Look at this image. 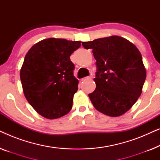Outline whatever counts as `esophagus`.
<instances>
[{
    "instance_id": "34e87169",
    "label": "esophagus",
    "mask_w": 160,
    "mask_h": 160,
    "mask_svg": "<svg viewBox=\"0 0 160 160\" xmlns=\"http://www.w3.org/2000/svg\"><path fill=\"white\" fill-rule=\"evenodd\" d=\"M92 78V76H87V77H84L82 78V81H85L87 79H91Z\"/></svg>"
}]
</instances>
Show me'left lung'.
<instances>
[{
  "label": "left lung",
  "mask_w": 160,
  "mask_h": 160,
  "mask_svg": "<svg viewBox=\"0 0 160 160\" xmlns=\"http://www.w3.org/2000/svg\"><path fill=\"white\" fill-rule=\"evenodd\" d=\"M82 44L92 49L96 60V88L89 94L94 107L109 117L124 114L141 95L146 80L141 52L130 41L117 36Z\"/></svg>",
  "instance_id": "1"
}]
</instances>
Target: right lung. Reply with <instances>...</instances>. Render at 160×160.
I'll return each mask as SVG.
<instances>
[{
  "label": "right lung",
  "instance_id": "add662e5",
  "mask_svg": "<svg viewBox=\"0 0 160 160\" xmlns=\"http://www.w3.org/2000/svg\"><path fill=\"white\" fill-rule=\"evenodd\" d=\"M81 41L49 38L39 41L26 54L20 70L25 97L32 108L49 119L71 110L78 80L70 56Z\"/></svg>",
  "mask_w": 160,
  "mask_h": 160
}]
</instances>
